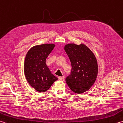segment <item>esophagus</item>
<instances>
[{
    "instance_id": "34e87169",
    "label": "esophagus",
    "mask_w": 123,
    "mask_h": 123,
    "mask_svg": "<svg viewBox=\"0 0 123 123\" xmlns=\"http://www.w3.org/2000/svg\"><path fill=\"white\" fill-rule=\"evenodd\" d=\"M58 79L59 80H61V81H64V78L63 77H59L58 78Z\"/></svg>"
}]
</instances>
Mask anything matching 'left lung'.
Returning a JSON list of instances; mask_svg holds the SVG:
<instances>
[{"label": "left lung", "mask_w": 123, "mask_h": 123, "mask_svg": "<svg viewBox=\"0 0 123 123\" xmlns=\"http://www.w3.org/2000/svg\"><path fill=\"white\" fill-rule=\"evenodd\" d=\"M64 50L72 67L71 74L66 79L68 86L77 93L88 91L94 84L98 74V64L95 55L83 44H67Z\"/></svg>", "instance_id": "obj_1"}]
</instances>
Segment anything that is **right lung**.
Masks as SVG:
<instances>
[{"mask_svg":"<svg viewBox=\"0 0 123 123\" xmlns=\"http://www.w3.org/2000/svg\"><path fill=\"white\" fill-rule=\"evenodd\" d=\"M55 46L45 44L32 47L26 55L24 74L27 82L39 92L48 90L57 78L51 74L46 64V59Z\"/></svg>","mask_w":123,"mask_h":123,"instance_id":"right-lung-1","label":"right lung"}]
</instances>
